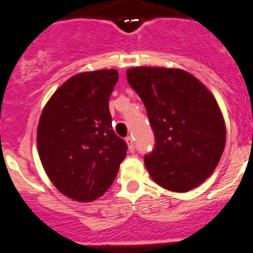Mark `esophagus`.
<instances>
[{"instance_id":"1","label":"esophagus","mask_w":253,"mask_h":253,"mask_svg":"<svg viewBox=\"0 0 253 253\" xmlns=\"http://www.w3.org/2000/svg\"><path fill=\"white\" fill-rule=\"evenodd\" d=\"M126 142L127 145H128V150L129 151H135V140H133V137H131V136H128V137L126 138Z\"/></svg>"}]
</instances>
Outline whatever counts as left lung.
I'll return each instance as SVG.
<instances>
[{"label": "left lung", "mask_w": 253, "mask_h": 253, "mask_svg": "<svg viewBox=\"0 0 253 253\" xmlns=\"http://www.w3.org/2000/svg\"><path fill=\"white\" fill-rule=\"evenodd\" d=\"M126 74L155 135V149L145 155L150 176L171 192L197 188L217 168L226 146V125L217 101L181 69L138 67Z\"/></svg>", "instance_id": "obj_1"}]
</instances>
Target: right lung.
<instances>
[{"label":"right lung","mask_w":253,"mask_h":253,"mask_svg":"<svg viewBox=\"0 0 253 253\" xmlns=\"http://www.w3.org/2000/svg\"><path fill=\"white\" fill-rule=\"evenodd\" d=\"M116 69L79 73L56 89L38 125V151L59 192L92 202L110 189L127 143L112 128L108 99Z\"/></svg>","instance_id":"right-lung-1"}]
</instances>
